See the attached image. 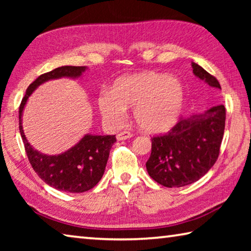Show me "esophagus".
Here are the masks:
<instances>
[{
  "mask_svg": "<svg viewBox=\"0 0 251 251\" xmlns=\"http://www.w3.org/2000/svg\"><path fill=\"white\" fill-rule=\"evenodd\" d=\"M131 136H133V134H131L130 131H128V130H124V131H121V133H118L116 137H117L118 141H124V139H128V138H130Z\"/></svg>",
  "mask_w": 251,
  "mask_h": 251,
  "instance_id": "34e87169",
  "label": "esophagus"
}]
</instances>
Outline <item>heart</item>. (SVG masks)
Listing matches in <instances>:
<instances>
[{
  "label": "heart",
  "instance_id": "obj_1",
  "mask_svg": "<svg viewBox=\"0 0 251 251\" xmlns=\"http://www.w3.org/2000/svg\"><path fill=\"white\" fill-rule=\"evenodd\" d=\"M99 108L104 120L120 125L127 108H133L136 124L150 134L163 133L175 124L184 103L179 80L157 72L122 76L110 92L99 97Z\"/></svg>",
  "mask_w": 251,
  "mask_h": 251
}]
</instances>
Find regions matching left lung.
I'll return each mask as SVG.
<instances>
[{"mask_svg":"<svg viewBox=\"0 0 251 251\" xmlns=\"http://www.w3.org/2000/svg\"><path fill=\"white\" fill-rule=\"evenodd\" d=\"M193 73L212 91L222 90L215 76L193 63ZM226 108L212 106L205 112L180 118L165 135L151 138V152L146 163L150 176L169 188L193 184L214 166L224 137Z\"/></svg>","mask_w":251,"mask_h":251,"instance_id":"obj_1","label":"left lung"}]
</instances>
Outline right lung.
Masks as SVG:
<instances>
[{
    "label": "right lung",
    "mask_w": 251,
    "mask_h": 251,
    "mask_svg": "<svg viewBox=\"0 0 251 251\" xmlns=\"http://www.w3.org/2000/svg\"><path fill=\"white\" fill-rule=\"evenodd\" d=\"M86 66H62L42 74L29 85L19 109V127L25 151L35 173L55 189L67 193H83L92 189L103 177L109 151L116 142L115 135H85L71 150L59 155H45L29 145L22 126V113L28 97L37 86L50 79L77 78Z\"/></svg>",
    "instance_id": "obj_1"
}]
</instances>
